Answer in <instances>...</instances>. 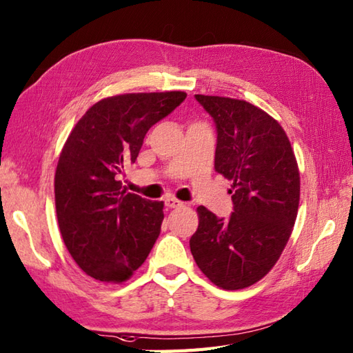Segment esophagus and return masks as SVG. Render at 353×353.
Returning a JSON list of instances; mask_svg holds the SVG:
<instances>
[{
  "instance_id": "1",
  "label": "esophagus",
  "mask_w": 353,
  "mask_h": 353,
  "mask_svg": "<svg viewBox=\"0 0 353 353\" xmlns=\"http://www.w3.org/2000/svg\"><path fill=\"white\" fill-rule=\"evenodd\" d=\"M164 203H166V207H169V208H181V207H184V202H181L176 198L164 199Z\"/></svg>"
}]
</instances>
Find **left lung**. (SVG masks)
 Returning <instances> with one entry per match:
<instances>
[{
    "label": "left lung",
    "mask_w": 353,
    "mask_h": 353,
    "mask_svg": "<svg viewBox=\"0 0 353 353\" xmlns=\"http://www.w3.org/2000/svg\"><path fill=\"white\" fill-rule=\"evenodd\" d=\"M217 132L214 169L232 181L228 219L198 207L190 250L211 283L225 290L255 284L275 265L292 234L299 169L283 127L246 101L194 95Z\"/></svg>",
    "instance_id": "obj_1"
}]
</instances>
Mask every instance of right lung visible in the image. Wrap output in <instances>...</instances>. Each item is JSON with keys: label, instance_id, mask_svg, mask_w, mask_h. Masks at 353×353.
Returning a JSON list of instances; mask_svg holds the SVG:
<instances>
[{"label": "right lung", "instance_id": "1", "mask_svg": "<svg viewBox=\"0 0 353 353\" xmlns=\"http://www.w3.org/2000/svg\"><path fill=\"white\" fill-rule=\"evenodd\" d=\"M184 92L127 93L93 104L61 150L54 192L70 256L103 283L127 281L160 236L163 202L122 189L148 130L185 99Z\"/></svg>", "mask_w": 353, "mask_h": 353}]
</instances>
